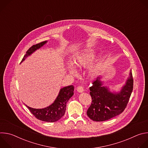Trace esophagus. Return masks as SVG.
<instances>
[{"label":"esophagus","mask_w":148,"mask_h":148,"mask_svg":"<svg viewBox=\"0 0 148 148\" xmlns=\"http://www.w3.org/2000/svg\"><path fill=\"white\" fill-rule=\"evenodd\" d=\"M84 88L82 87V86H78L77 87V91L79 92H82L84 91Z\"/></svg>","instance_id":"obj_1"}]
</instances>
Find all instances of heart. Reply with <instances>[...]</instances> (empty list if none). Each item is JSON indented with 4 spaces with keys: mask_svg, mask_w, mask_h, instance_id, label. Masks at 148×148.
Segmentation results:
<instances>
[{
    "mask_svg": "<svg viewBox=\"0 0 148 148\" xmlns=\"http://www.w3.org/2000/svg\"><path fill=\"white\" fill-rule=\"evenodd\" d=\"M95 53L92 49H84L78 53L74 58V64L77 66L87 67L95 60ZM68 71L73 75L77 74V70L72 62L67 64ZM100 66L98 62H94L88 66V73L91 76L96 75L99 71Z\"/></svg>",
    "mask_w": 148,
    "mask_h": 148,
    "instance_id": "heart-1",
    "label": "heart"
}]
</instances>
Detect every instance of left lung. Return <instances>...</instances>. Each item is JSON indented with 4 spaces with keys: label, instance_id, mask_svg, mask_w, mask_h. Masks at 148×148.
I'll use <instances>...</instances> for the list:
<instances>
[{
    "label": "left lung",
    "instance_id": "1",
    "mask_svg": "<svg viewBox=\"0 0 148 148\" xmlns=\"http://www.w3.org/2000/svg\"><path fill=\"white\" fill-rule=\"evenodd\" d=\"M101 76L97 78L90 87L92 103L87 110L88 116L94 121H105L121 114L127 105L133 90L131 70L130 76L120 91L112 92L103 86Z\"/></svg>",
    "mask_w": 148,
    "mask_h": 148
}]
</instances>
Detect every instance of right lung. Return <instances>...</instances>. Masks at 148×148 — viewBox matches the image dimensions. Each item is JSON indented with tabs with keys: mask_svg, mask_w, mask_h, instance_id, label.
Here are the masks:
<instances>
[{
	"mask_svg": "<svg viewBox=\"0 0 148 148\" xmlns=\"http://www.w3.org/2000/svg\"><path fill=\"white\" fill-rule=\"evenodd\" d=\"M47 42V41H43L32 46L27 51L21 62H22L28 56H30L36 50L43 46ZM73 95L74 86H69L61 88L54 102L46 108L35 109L29 107L27 105L26 106L37 119L42 121L54 122L58 121L64 115L66 110V103Z\"/></svg>",
	"mask_w": 148,
	"mask_h": 148,
	"instance_id": "obj_1",
	"label": "right lung"
}]
</instances>
